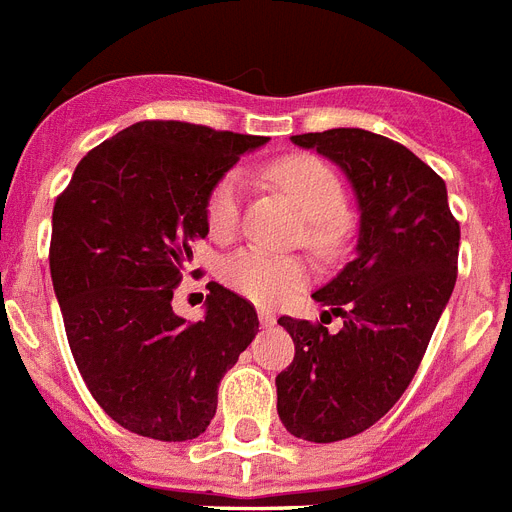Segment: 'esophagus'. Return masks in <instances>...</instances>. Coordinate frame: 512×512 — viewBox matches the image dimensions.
I'll use <instances>...</instances> for the list:
<instances>
[{
    "mask_svg": "<svg viewBox=\"0 0 512 512\" xmlns=\"http://www.w3.org/2000/svg\"><path fill=\"white\" fill-rule=\"evenodd\" d=\"M259 322L264 327H272L277 322V317H275V312H269V309H264V306H261L259 309Z\"/></svg>",
    "mask_w": 512,
    "mask_h": 512,
    "instance_id": "obj_1",
    "label": "esophagus"
}]
</instances>
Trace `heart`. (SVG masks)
<instances>
[{
  "label": "heart",
  "instance_id": "1",
  "mask_svg": "<svg viewBox=\"0 0 512 512\" xmlns=\"http://www.w3.org/2000/svg\"><path fill=\"white\" fill-rule=\"evenodd\" d=\"M267 179L275 182L309 219L306 237L314 248L333 251L341 243L346 190L327 163L314 155H288L269 163ZM240 195L243 182L235 171L216 182L206 203V224L211 237L227 240L235 235L240 222ZM222 280L227 288L253 304L277 306L304 288L309 280V267L296 256H272L259 248H243L222 264Z\"/></svg>",
  "mask_w": 512,
  "mask_h": 512
}]
</instances>
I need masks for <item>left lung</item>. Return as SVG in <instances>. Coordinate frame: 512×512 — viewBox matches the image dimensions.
Segmentation results:
<instances>
[{"mask_svg":"<svg viewBox=\"0 0 512 512\" xmlns=\"http://www.w3.org/2000/svg\"><path fill=\"white\" fill-rule=\"evenodd\" d=\"M290 140L333 161L359 208L357 256L312 293L341 330L277 320L296 343L275 380L277 415L296 439L330 444L378 423L415 378L455 290L460 224L444 179L399 142L365 129Z\"/></svg>","mask_w":512,"mask_h":512,"instance_id":"obj_1","label":"left lung"}]
</instances>
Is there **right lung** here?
Segmentation results:
<instances>
[{
  "label": "right lung",
  "mask_w": 512,
  "mask_h": 512,
  "mask_svg": "<svg viewBox=\"0 0 512 512\" xmlns=\"http://www.w3.org/2000/svg\"><path fill=\"white\" fill-rule=\"evenodd\" d=\"M267 137L140 121L89 150L55 200L49 272L89 394L126 431L187 441L216 415L224 372L259 333L245 298L208 282L206 314L171 309L208 235L214 185Z\"/></svg>",
  "instance_id": "add662e5"
}]
</instances>
